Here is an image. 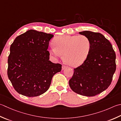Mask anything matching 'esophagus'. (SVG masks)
<instances>
[{
	"mask_svg": "<svg viewBox=\"0 0 121 121\" xmlns=\"http://www.w3.org/2000/svg\"><path fill=\"white\" fill-rule=\"evenodd\" d=\"M67 66H65V65H62V70H64V69H65V68H67Z\"/></svg>",
	"mask_w": 121,
	"mask_h": 121,
	"instance_id": "1",
	"label": "esophagus"
}]
</instances>
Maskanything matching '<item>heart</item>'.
Returning a JSON list of instances; mask_svg holds the SVG:
<instances>
[{
    "label": "heart",
    "instance_id": "b5f03b06",
    "mask_svg": "<svg viewBox=\"0 0 121 121\" xmlns=\"http://www.w3.org/2000/svg\"><path fill=\"white\" fill-rule=\"evenodd\" d=\"M54 44L49 50L52 57L58 59L63 54L65 62L75 68L86 60L91 48L90 39L85 35H60L54 39Z\"/></svg>",
    "mask_w": 121,
    "mask_h": 121
}]
</instances>
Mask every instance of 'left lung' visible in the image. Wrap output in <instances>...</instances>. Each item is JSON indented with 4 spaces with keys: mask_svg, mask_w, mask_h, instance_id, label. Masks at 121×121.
Masks as SVG:
<instances>
[{
    "mask_svg": "<svg viewBox=\"0 0 121 121\" xmlns=\"http://www.w3.org/2000/svg\"><path fill=\"white\" fill-rule=\"evenodd\" d=\"M79 34L89 37L91 48L84 63L74 69L69 83L75 93L93 96L111 84L116 70V54L110 41L100 33L84 31Z\"/></svg>",
    "mask_w": 121,
    "mask_h": 121,
    "instance_id": "1",
    "label": "left lung"
}]
</instances>
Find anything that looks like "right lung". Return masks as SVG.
<instances>
[{"instance_id": "add662e5", "label": "right lung", "mask_w": 121, "mask_h": 121, "mask_svg": "<svg viewBox=\"0 0 121 121\" xmlns=\"http://www.w3.org/2000/svg\"><path fill=\"white\" fill-rule=\"evenodd\" d=\"M52 34L29 30L16 38L10 48L7 74L18 93L28 97L41 95L62 65L49 60L47 50Z\"/></svg>"}]
</instances>
